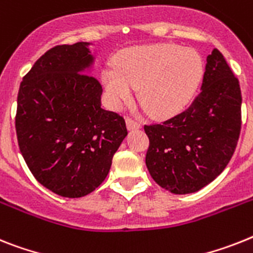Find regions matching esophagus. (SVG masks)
<instances>
[{
	"instance_id": "1",
	"label": "esophagus",
	"mask_w": 253,
	"mask_h": 253,
	"mask_svg": "<svg viewBox=\"0 0 253 253\" xmlns=\"http://www.w3.org/2000/svg\"><path fill=\"white\" fill-rule=\"evenodd\" d=\"M126 128L128 130H134V129H139L142 126L141 123H137L134 120H131V119H126Z\"/></svg>"
}]
</instances>
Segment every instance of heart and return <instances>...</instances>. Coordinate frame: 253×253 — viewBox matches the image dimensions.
Segmentation results:
<instances>
[{
    "instance_id": "1",
    "label": "heart",
    "mask_w": 253,
    "mask_h": 253,
    "mask_svg": "<svg viewBox=\"0 0 253 253\" xmlns=\"http://www.w3.org/2000/svg\"><path fill=\"white\" fill-rule=\"evenodd\" d=\"M203 74L197 50L155 43L123 50L114 70L102 72V83L115 107L130 99L131 89H138L139 102L150 114L169 116L191 101Z\"/></svg>"
}]
</instances>
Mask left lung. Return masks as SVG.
Instances as JSON below:
<instances>
[{
  "label": "left lung",
  "mask_w": 253,
  "mask_h": 253,
  "mask_svg": "<svg viewBox=\"0 0 253 253\" xmlns=\"http://www.w3.org/2000/svg\"><path fill=\"white\" fill-rule=\"evenodd\" d=\"M241 107L239 81L213 49L191 106L162 124L145 125L150 139L146 166L154 181L181 195L199 191L220 176L239 139Z\"/></svg>",
  "instance_id": "8db88e82"
}]
</instances>
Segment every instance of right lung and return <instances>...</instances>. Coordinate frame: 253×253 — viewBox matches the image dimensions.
Instances as JSON below:
<instances>
[{
	"label": "right lung",
	"mask_w": 253,
	"mask_h": 253,
	"mask_svg": "<svg viewBox=\"0 0 253 253\" xmlns=\"http://www.w3.org/2000/svg\"><path fill=\"white\" fill-rule=\"evenodd\" d=\"M89 42L47 50L23 77L15 128L19 149L42 186L81 198L107 177L128 131L124 119L101 107L102 86L86 75Z\"/></svg>",
	"instance_id": "right-lung-1"
}]
</instances>
